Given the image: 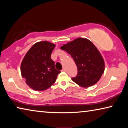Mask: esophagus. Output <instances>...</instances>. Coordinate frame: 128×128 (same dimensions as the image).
Here are the masks:
<instances>
[{"label": "esophagus", "instance_id": "1", "mask_svg": "<svg viewBox=\"0 0 128 128\" xmlns=\"http://www.w3.org/2000/svg\"><path fill=\"white\" fill-rule=\"evenodd\" d=\"M62 72H66V69H65V68H62Z\"/></svg>", "mask_w": 128, "mask_h": 128}]
</instances>
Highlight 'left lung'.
Instances as JSON below:
<instances>
[{
	"instance_id": "8db88e82",
	"label": "left lung",
	"mask_w": 128,
	"mask_h": 128,
	"mask_svg": "<svg viewBox=\"0 0 128 128\" xmlns=\"http://www.w3.org/2000/svg\"><path fill=\"white\" fill-rule=\"evenodd\" d=\"M60 48L70 54L77 66V76L72 78L73 82L83 88L90 87L98 82L104 71V62L90 40L78 38Z\"/></svg>"
}]
</instances>
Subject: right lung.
Here are the masks:
<instances>
[{"instance_id":"add662e5","label":"right lung","mask_w":128,"mask_h":128,"mask_svg":"<svg viewBox=\"0 0 128 128\" xmlns=\"http://www.w3.org/2000/svg\"><path fill=\"white\" fill-rule=\"evenodd\" d=\"M55 44L47 41L36 43L26 54L21 64V73L25 82L36 91L47 90L55 83L60 73L51 59Z\"/></svg>"}]
</instances>
